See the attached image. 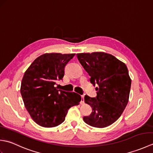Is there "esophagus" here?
<instances>
[{
    "label": "esophagus",
    "mask_w": 153,
    "mask_h": 153,
    "mask_svg": "<svg viewBox=\"0 0 153 153\" xmlns=\"http://www.w3.org/2000/svg\"><path fill=\"white\" fill-rule=\"evenodd\" d=\"M81 105H83L84 103V96L83 95H82V100H81Z\"/></svg>",
    "instance_id": "34e87169"
}]
</instances>
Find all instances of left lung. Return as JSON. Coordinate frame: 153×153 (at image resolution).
I'll return each mask as SVG.
<instances>
[{"instance_id": "1", "label": "left lung", "mask_w": 153, "mask_h": 153, "mask_svg": "<svg viewBox=\"0 0 153 153\" xmlns=\"http://www.w3.org/2000/svg\"><path fill=\"white\" fill-rule=\"evenodd\" d=\"M80 64L91 76L97 95L84 97L92 112L84 116L87 124L102 128L118 120L128 105L131 80L126 65L113 55L102 52L77 54Z\"/></svg>"}]
</instances>
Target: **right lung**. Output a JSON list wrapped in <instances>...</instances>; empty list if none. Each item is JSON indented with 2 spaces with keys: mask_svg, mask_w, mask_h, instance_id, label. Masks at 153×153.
Segmentation results:
<instances>
[{
  "mask_svg": "<svg viewBox=\"0 0 153 153\" xmlns=\"http://www.w3.org/2000/svg\"><path fill=\"white\" fill-rule=\"evenodd\" d=\"M75 54L46 53L35 59L23 77L20 93L25 107L33 121L53 128L62 123L68 110L78 105L82 97L54 87L64 76V68Z\"/></svg>",
  "mask_w": 153,
  "mask_h": 153,
  "instance_id": "add662e5",
  "label": "right lung"
}]
</instances>
